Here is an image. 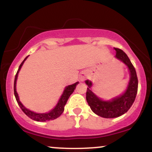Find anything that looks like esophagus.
<instances>
[{"mask_svg": "<svg viewBox=\"0 0 152 152\" xmlns=\"http://www.w3.org/2000/svg\"><path fill=\"white\" fill-rule=\"evenodd\" d=\"M85 78H86V75L82 74L81 76H80V79H81V81H84Z\"/></svg>", "mask_w": 152, "mask_h": 152, "instance_id": "34e87169", "label": "esophagus"}]
</instances>
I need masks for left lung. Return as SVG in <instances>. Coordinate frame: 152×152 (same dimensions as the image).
Returning <instances> with one entry per match:
<instances>
[{"instance_id": "1", "label": "left lung", "mask_w": 152, "mask_h": 152, "mask_svg": "<svg viewBox=\"0 0 152 152\" xmlns=\"http://www.w3.org/2000/svg\"><path fill=\"white\" fill-rule=\"evenodd\" d=\"M114 49L116 51V58L124 63L130 71V81L125 93L111 102H104L99 99L90 90L91 82L86 81V83L88 86L86 90L87 102L96 114L104 118L118 117L127 112L134 102L138 91V78L135 68L123 50L118 48H115Z\"/></svg>"}]
</instances>
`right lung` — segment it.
Instances as JSON below:
<instances>
[{
	"mask_svg": "<svg viewBox=\"0 0 152 152\" xmlns=\"http://www.w3.org/2000/svg\"><path fill=\"white\" fill-rule=\"evenodd\" d=\"M27 58L28 56L26 57L25 59H24V60L23 61V62L20 64V65L19 66L18 69V71H17L16 74H15V76L13 90H14L15 99H16L17 102H18V104L19 105V106H20V108L21 109L22 111L24 112V114H26L29 118H31V119L35 120V121H49V120L55 119V118H58V116H60L62 113L64 112V106H65L66 102H67L68 99L69 98V96H70L71 94L74 92V91L75 88H76V85L78 84V82H76V83H74V84L70 85V86H68L66 87L65 90H64L61 97V99H59L58 103L57 104V105L56 106V107L54 108L53 110H51L50 112L45 113V114H37V113H35L34 111H31L30 110L27 109L26 108H25L23 106V104L20 103V101H19L18 94H17L16 89H15V84H16V80H17V77H18V71H20L22 65L23 64L24 61H25L26 59Z\"/></svg>",
	"mask_w": 152,
	"mask_h": 152,
	"instance_id": "add662e5",
	"label": "right lung"
}]
</instances>
